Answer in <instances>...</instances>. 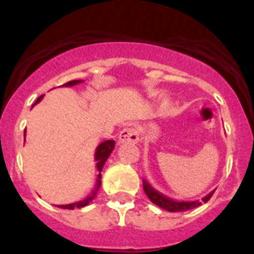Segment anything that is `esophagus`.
<instances>
[{"label": "esophagus", "instance_id": "obj_1", "mask_svg": "<svg viewBox=\"0 0 254 254\" xmlns=\"http://www.w3.org/2000/svg\"><path fill=\"white\" fill-rule=\"evenodd\" d=\"M120 143L135 144L139 141V131L135 127H124L119 134Z\"/></svg>", "mask_w": 254, "mask_h": 254}]
</instances>
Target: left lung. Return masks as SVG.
I'll return each mask as SVG.
<instances>
[{
	"label": "left lung",
	"mask_w": 254,
	"mask_h": 254,
	"mask_svg": "<svg viewBox=\"0 0 254 254\" xmlns=\"http://www.w3.org/2000/svg\"><path fill=\"white\" fill-rule=\"evenodd\" d=\"M143 187L144 191L148 195V198L150 199L154 204H156L158 207L163 208V209L168 210V212H186V210L193 209V208L199 207L202 204V202L207 203L210 198H212L214 190L210 191L209 194H207L205 196H203L202 200H190V202H186V200H175V199L169 198V196L164 195L160 191L156 190L155 188L151 187V184L148 181L144 179L143 181Z\"/></svg>",
	"instance_id": "left-lung-1"
}]
</instances>
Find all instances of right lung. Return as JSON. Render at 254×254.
I'll return each mask as SVG.
<instances>
[{"label":"right lung","mask_w":254,"mask_h":254,"mask_svg":"<svg viewBox=\"0 0 254 254\" xmlns=\"http://www.w3.org/2000/svg\"><path fill=\"white\" fill-rule=\"evenodd\" d=\"M82 81H84V80H72V81H68V82H66V84H64L63 86H66V87L75 86V85H77V84H81ZM42 98H44V95H41V96H40V98L36 100V103H35L32 106H35L36 104H39L40 101L42 100ZM25 136H26V129H25ZM114 148H115V141L105 140V141H103L101 144H99L98 148H96V150H95V162H96V165H95V167H96V169H98L99 174H98V179H96V184H95V188H94V190L91 191V194H90L89 196H86L85 199H82V200H80V202L71 203V204L59 205V208H63V209L82 208V207H85V205L89 204L90 202H92V199H94L95 195L98 194L99 188H100V186H101V170H103L104 164H105V162L108 160L109 155L113 153Z\"/></svg>","instance_id":"obj_1"}]
</instances>
